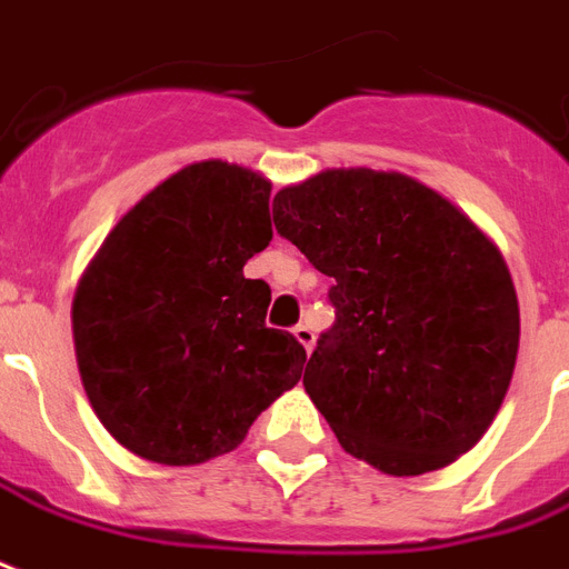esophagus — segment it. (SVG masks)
Masks as SVG:
<instances>
[{
    "label": "esophagus",
    "instance_id": "1",
    "mask_svg": "<svg viewBox=\"0 0 569 569\" xmlns=\"http://www.w3.org/2000/svg\"><path fill=\"white\" fill-rule=\"evenodd\" d=\"M295 340L301 342L303 349H307V352H310V349H313V342H316V333H313V328H310V325H298V328H295Z\"/></svg>",
    "mask_w": 569,
    "mask_h": 569
}]
</instances>
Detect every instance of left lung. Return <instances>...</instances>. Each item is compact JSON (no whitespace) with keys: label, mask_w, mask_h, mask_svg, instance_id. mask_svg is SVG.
I'll use <instances>...</instances> for the list:
<instances>
[{"label":"left lung","mask_w":569,"mask_h":569,"mask_svg":"<svg viewBox=\"0 0 569 569\" xmlns=\"http://www.w3.org/2000/svg\"><path fill=\"white\" fill-rule=\"evenodd\" d=\"M274 227L333 277L337 322L303 390L342 450L418 477L475 448L519 355V301L496 241L418 179L367 167L283 188Z\"/></svg>","instance_id":"obj_1"}]
</instances>
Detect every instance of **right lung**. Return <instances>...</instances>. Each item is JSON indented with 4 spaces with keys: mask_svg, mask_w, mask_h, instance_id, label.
I'll use <instances>...</instances> for the list:
<instances>
[{
    "mask_svg": "<svg viewBox=\"0 0 569 569\" xmlns=\"http://www.w3.org/2000/svg\"><path fill=\"white\" fill-rule=\"evenodd\" d=\"M271 181L199 160L130 208L82 271L73 352L94 415L121 448L160 466L236 450L295 388L307 352L266 328L271 289L247 259L271 241Z\"/></svg>",
    "mask_w": 569,
    "mask_h": 569,
    "instance_id": "obj_1",
    "label": "right lung"
}]
</instances>
